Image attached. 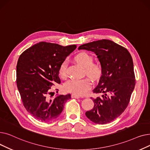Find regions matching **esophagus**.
<instances>
[{
	"mask_svg": "<svg viewBox=\"0 0 150 150\" xmlns=\"http://www.w3.org/2000/svg\"><path fill=\"white\" fill-rule=\"evenodd\" d=\"M72 98H80V97L79 96H78V95H76V94H72Z\"/></svg>",
	"mask_w": 150,
	"mask_h": 150,
	"instance_id": "34e87169",
	"label": "esophagus"
}]
</instances>
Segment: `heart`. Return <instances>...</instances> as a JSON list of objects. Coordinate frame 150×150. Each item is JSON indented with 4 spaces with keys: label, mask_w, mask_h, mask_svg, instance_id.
Returning <instances> with one entry per match:
<instances>
[{
    "label": "heart",
    "mask_w": 150,
    "mask_h": 150,
    "mask_svg": "<svg viewBox=\"0 0 150 150\" xmlns=\"http://www.w3.org/2000/svg\"><path fill=\"white\" fill-rule=\"evenodd\" d=\"M75 59L80 65L84 67L85 72L91 80L96 81L100 77L102 74L101 66L98 64H93V58L86 52H81L76 54ZM67 61H62L59 68V75L62 78H66ZM91 87L90 81L87 78L83 79H70L64 85V89L67 92L73 93L76 95H83Z\"/></svg>",
    "instance_id": "1"
}]
</instances>
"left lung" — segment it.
Returning a JSON list of instances; mask_svg holds the SVG:
<instances>
[{
  "instance_id": "1",
  "label": "left lung",
  "mask_w": 150,
  "mask_h": 150,
  "mask_svg": "<svg viewBox=\"0 0 150 150\" xmlns=\"http://www.w3.org/2000/svg\"><path fill=\"white\" fill-rule=\"evenodd\" d=\"M78 50L95 53L102 68L98 85L93 90L101 96L91 98L94 106L86 115L96 124L110 123L127 108L135 87L131 55L125 47L108 39L83 44Z\"/></svg>"
}]
</instances>
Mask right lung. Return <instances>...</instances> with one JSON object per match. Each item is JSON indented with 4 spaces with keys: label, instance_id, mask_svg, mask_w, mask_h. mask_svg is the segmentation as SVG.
Returning a JSON list of instances; mask_svg holds the SVG:
<instances>
[{
    "label": "right lung",
    "instance_id": "right-lung-1",
    "mask_svg": "<svg viewBox=\"0 0 150 150\" xmlns=\"http://www.w3.org/2000/svg\"><path fill=\"white\" fill-rule=\"evenodd\" d=\"M76 48L41 42L23 52L18 61L16 83L23 105L36 119L51 122L59 116L70 94L52 98V86L60 84L59 68Z\"/></svg>",
    "mask_w": 150,
    "mask_h": 150
}]
</instances>
